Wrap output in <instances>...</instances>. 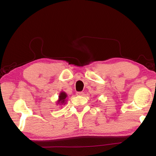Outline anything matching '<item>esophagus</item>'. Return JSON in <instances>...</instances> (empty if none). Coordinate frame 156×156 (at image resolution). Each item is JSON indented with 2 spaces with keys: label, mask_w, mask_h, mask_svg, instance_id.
Wrapping results in <instances>:
<instances>
[{
  "label": "esophagus",
  "mask_w": 156,
  "mask_h": 156,
  "mask_svg": "<svg viewBox=\"0 0 156 156\" xmlns=\"http://www.w3.org/2000/svg\"><path fill=\"white\" fill-rule=\"evenodd\" d=\"M76 95H78V96H84V93L83 92H78L76 93Z\"/></svg>",
  "instance_id": "esophagus-1"
}]
</instances>
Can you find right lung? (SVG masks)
I'll list each match as a JSON object with an SVG mask.
<instances>
[{"label": "right lung", "mask_w": 156, "mask_h": 156, "mask_svg": "<svg viewBox=\"0 0 156 156\" xmlns=\"http://www.w3.org/2000/svg\"><path fill=\"white\" fill-rule=\"evenodd\" d=\"M67 97V94L64 92H62L60 93L59 96H58V100L57 101L58 104H60V105H64L65 103H66V98Z\"/></svg>", "instance_id": "add662e5"}]
</instances>
